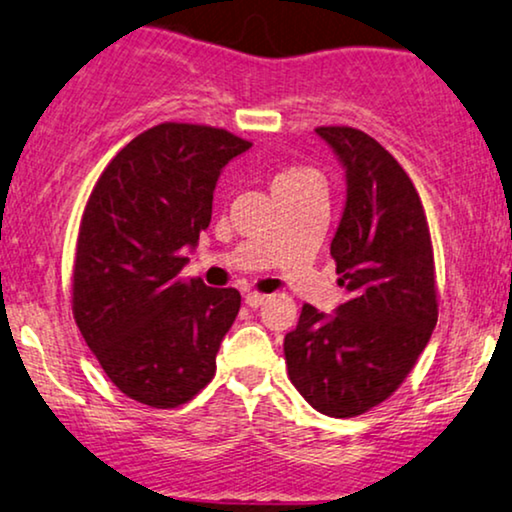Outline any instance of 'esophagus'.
<instances>
[{"instance_id":"obj_1","label":"esophagus","mask_w":512,"mask_h":512,"mask_svg":"<svg viewBox=\"0 0 512 512\" xmlns=\"http://www.w3.org/2000/svg\"><path fill=\"white\" fill-rule=\"evenodd\" d=\"M267 300H269V295L255 293V290H248V293H245V304H248V307H252V309L262 307V304L267 302Z\"/></svg>"}]
</instances>
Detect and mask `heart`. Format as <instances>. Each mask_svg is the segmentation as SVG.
Masks as SVG:
<instances>
[{"mask_svg":"<svg viewBox=\"0 0 512 512\" xmlns=\"http://www.w3.org/2000/svg\"><path fill=\"white\" fill-rule=\"evenodd\" d=\"M312 172L307 170H297V167H288V170H281L274 177V186H281V184H290V181H297L302 177H309Z\"/></svg>","mask_w":512,"mask_h":512,"instance_id":"b5f03b06","label":"heart"}]
</instances>
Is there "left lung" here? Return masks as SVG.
<instances>
[{
	"instance_id": "8db88e82",
	"label": "left lung",
	"mask_w": 512,
	"mask_h": 512,
	"mask_svg": "<svg viewBox=\"0 0 512 512\" xmlns=\"http://www.w3.org/2000/svg\"><path fill=\"white\" fill-rule=\"evenodd\" d=\"M345 170V208L331 243L347 300L333 314L304 304L283 340L290 383L316 411L361 416L416 364L437 323L435 257L416 186L373 137L319 127Z\"/></svg>"
}]
</instances>
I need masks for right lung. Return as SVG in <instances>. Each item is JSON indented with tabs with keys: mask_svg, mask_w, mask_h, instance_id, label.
<instances>
[{
	"mask_svg": "<svg viewBox=\"0 0 512 512\" xmlns=\"http://www.w3.org/2000/svg\"><path fill=\"white\" fill-rule=\"evenodd\" d=\"M250 146L226 129L163 122L115 155L87 200L73 314L113 385L141 404H186L217 371L241 293L179 271L210 226L224 165Z\"/></svg>",
	"mask_w": 512,
	"mask_h": 512,
	"instance_id": "right-lung-1",
	"label": "right lung"
}]
</instances>
